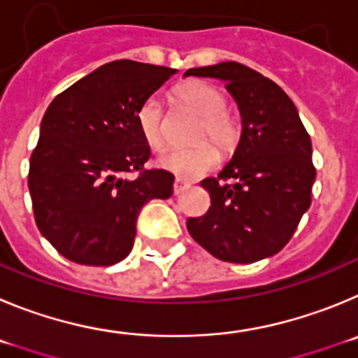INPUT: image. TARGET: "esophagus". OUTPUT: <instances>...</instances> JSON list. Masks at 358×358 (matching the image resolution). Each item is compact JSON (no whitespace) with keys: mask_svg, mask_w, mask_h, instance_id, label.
Instances as JSON below:
<instances>
[{"mask_svg":"<svg viewBox=\"0 0 358 358\" xmlns=\"http://www.w3.org/2000/svg\"><path fill=\"white\" fill-rule=\"evenodd\" d=\"M189 187H191V183L183 182L182 178H176L175 185H173V191H175V194H182V192L187 191Z\"/></svg>","mask_w":358,"mask_h":358,"instance_id":"esophagus-1","label":"esophagus"}]
</instances>
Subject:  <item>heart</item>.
Wrapping results in <instances>:
<instances>
[{
  "instance_id": "b5f03b06",
  "label": "heart",
  "mask_w": 358,
  "mask_h": 358,
  "mask_svg": "<svg viewBox=\"0 0 358 358\" xmlns=\"http://www.w3.org/2000/svg\"><path fill=\"white\" fill-rule=\"evenodd\" d=\"M176 98L183 107L191 108L201 117L196 141L208 137L224 153H230L237 146L241 127L237 119L224 110L227 99L219 89L203 82H187L176 89ZM137 123L146 143L155 150H162L166 144V128L162 105L155 96L143 101L137 110ZM217 159V150L210 143H199L191 148L167 151L166 155L160 157V164L176 175L196 178L210 171Z\"/></svg>"
}]
</instances>
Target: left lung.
Here are the masks:
<instances>
[{
	"instance_id": "1",
	"label": "left lung",
	"mask_w": 358,
	"mask_h": 358,
	"mask_svg": "<svg viewBox=\"0 0 358 358\" xmlns=\"http://www.w3.org/2000/svg\"><path fill=\"white\" fill-rule=\"evenodd\" d=\"M183 76L217 78L235 99L243 131L217 178H205L210 208L187 219L192 239L223 262L276 255L310 207L312 143L294 103L273 80L239 62L194 67Z\"/></svg>"
}]
</instances>
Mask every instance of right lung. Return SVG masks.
Returning a JSON list of instances; mask_svg holds the SVG:
<instances>
[{
	"label": "right lung",
	"mask_w": 358,
	"mask_h": 358,
	"mask_svg": "<svg viewBox=\"0 0 358 358\" xmlns=\"http://www.w3.org/2000/svg\"><path fill=\"white\" fill-rule=\"evenodd\" d=\"M175 73L115 60L48 107L28 189L38 230L66 259L83 266L121 262L134 248L141 208L173 194L171 173L144 169L151 151L137 110ZM134 171H140L137 179L124 178Z\"/></svg>",
	"instance_id": "1"
}]
</instances>
